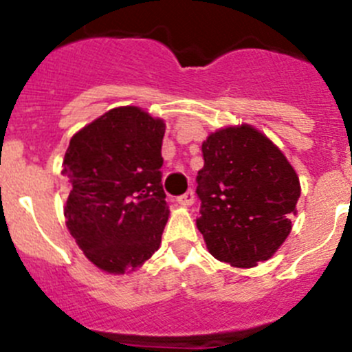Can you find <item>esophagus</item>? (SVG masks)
Returning a JSON list of instances; mask_svg holds the SVG:
<instances>
[{
	"label": "esophagus",
	"mask_w": 352,
	"mask_h": 352,
	"mask_svg": "<svg viewBox=\"0 0 352 352\" xmlns=\"http://www.w3.org/2000/svg\"><path fill=\"white\" fill-rule=\"evenodd\" d=\"M194 199H196V196H194V190H187L184 196H180L179 199H177V202H179L180 206H184V208H187V206L194 204Z\"/></svg>",
	"instance_id": "esophagus-1"
}]
</instances>
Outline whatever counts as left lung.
Masks as SVG:
<instances>
[{
  "instance_id": "1",
  "label": "left lung",
  "mask_w": 352,
  "mask_h": 352,
  "mask_svg": "<svg viewBox=\"0 0 352 352\" xmlns=\"http://www.w3.org/2000/svg\"><path fill=\"white\" fill-rule=\"evenodd\" d=\"M197 230L209 254L233 267H254L285 243L301 187L283 151L255 127L228 126L202 143Z\"/></svg>"
}]
</instances>
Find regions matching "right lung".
Returning <instances> with one entry per match:
<instances>
[{
  "mask_svg": "<svg viewBox=\"0 0 352 352\" xmlns=\"http://www.w3.org/2000/svg\"><path fill=\"white\" fill-rule=\"evenodd\" d=\"M163 134L162 119L126 105L87 124L66 150V226L85 257L110 274L134 271L162 243L170 214Z\"/></svg>",
  "mask_w": 352,
  "mask_h": 352,
  "instance_id": "add662e5",
  "label": "right lung"
}]
</instances>
